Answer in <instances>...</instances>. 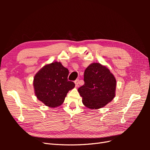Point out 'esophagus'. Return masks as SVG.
<instances>
[{
  "instance_id": "esophagus-1",
  "label": "esophagus",
  "mask_w": 150,
  "mask_h": 150,
  "mask_svg": "<svg viewBox=\"0 0 150 150\" xmlns=\"http://www.w3.org/2000/svg\"><path fill=\"white\" fill-rule=\"evenodd\" d=\"M74 83L76 85V87H78V84H79V79H76L74 81Z\"/></svg>"
}]
</instances>
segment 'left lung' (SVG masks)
Segmentation results:
<instances>
[{
	"label": "left lung",
	"mask_w": 150,
	"mask_h": 150,
	"mask_svg": "<svg viewBox=\"0 0 150 150\" xmlns=\"http://www.w3.org/2000/svg\"><path fill=\"white\" fill-rule=\"evenodd\" d=\"M84 84L78 91L84 105L98 110L110 103L116 95V80L110 69L100 63L93 62L84 73Z\"/></svg>",
	"instance_id": "left-lung-1"
}]
</instances>
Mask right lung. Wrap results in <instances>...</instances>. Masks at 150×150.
<instances>
[{
	"label": "right lung",
	"mask_w": 150,
	"mask_h": 150,
	"mask_svg": "<svg viewBox=\"0 0 150 150\" xmlns=\"http://www.w3.org/2000/svg\"><path fill=\"white\" fill-rule=\"evenodd\" d=\"M69 70L61 62L54 61L43 66L34 76V93L39 101L49 108H56L64 103L69 91L75 84L67 80Z\"/></svg>",
	"instance_id": "1"
}]
</instances>
